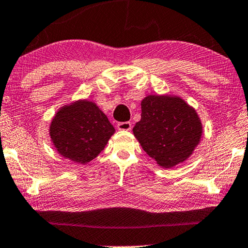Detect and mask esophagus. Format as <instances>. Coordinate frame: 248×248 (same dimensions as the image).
Here are the masks:
<instances>
[{"instance_id":"obj_1","label":"esophagus","mask_w":248,"mask_h":248,"mask_svg":"<svg viewBox=\"0 0 248 248\" xmlns=\"http://www.w3.org/2000/svg\"><path fill=\"white\" fill-rule=\"evenodd\" d=\"M117 128L119 129V130H130L131 123H130V121H125V123H119L117 124Z\"/></svg>"}]
</instances>
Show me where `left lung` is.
Masks as SVG:
<instances>
[{"label": "left lung", "mask_w": 248, "mask_h": 248, "mask_svg": "<svg viewBox=\"0 0 248 248\" xmlns=\"http://www.w3.org/2000/svg\"><path fill=\"white\" fill-rule=\"evenodd\" d=\"M149 157L162 168L184 162L201 141L197 112L182 98L148 95L141 101V119L132 129Z\"/></svg>", "instance_id": "8db88e82"}]
</instances>
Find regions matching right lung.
Segmentation results:
<instances>
[{
    "instance_id": "add662e5",
    "label": "right lung",
    "mask_w": 248,
    "mask_h": 248,
    "mask_svg": "<svg viewBox=\"0 0 248 248\" xmlns=\"http://www.w3.org/2000/svg\"><path fill=\"white\" fill-rule=\"evenodd\" d=\"M113 125L94 102L64 106L51 121L50 137L58 153L77 164H87L105 149Z\"/></svg>"
}]
</instances>
